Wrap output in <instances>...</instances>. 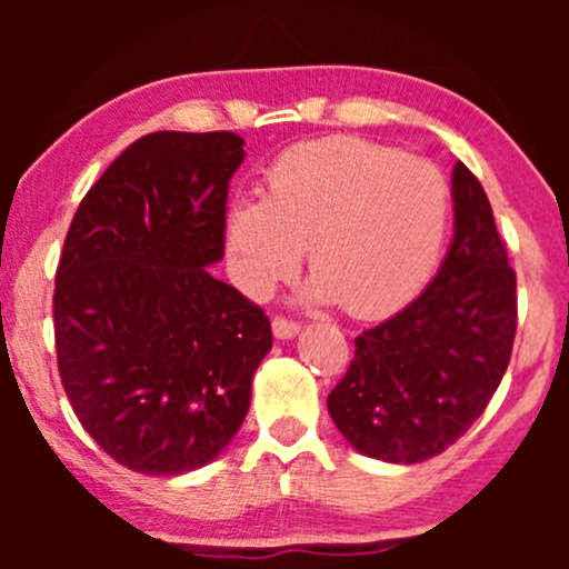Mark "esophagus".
<instances>
[{"label": "esophagus", "instance_id": "obj_1", "mask_svg": "<svg viewBox=\"0 0 569 569\" xmlns=\"http://www.w3.org/2000/svg\"><path fill=\"white\" fill-rule=\"evenodd\" d=\"M271 331H274V337H277L279 341H284V339L298 337L300 326L295 323V321H287V318H282V316H277L274 321H271Z\"/></svg>", "mask_w": 569, "mask_h": 569}]
</instances>
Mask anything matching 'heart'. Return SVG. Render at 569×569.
Here are the masks:
<instances>
[{"label": "heart", "instance_id": "heart-1", "mask_svg": "<svg viewBox=\"0 0 569 569\" xmlns=\"http://www.w3.org/2000/svg\"><path fill=\"white\" fill-rule=\"evenodd\" d=\"M448 222L450 186L430 160L360 137H323L279 154L261 199L232 201L224 243L248 298H267L306 246L316 271L306 298L376 318L422 290Z\"/></svg>", "mask_w": 569, "mask_h": 569}]
</instances>
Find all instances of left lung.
<instances>
[{
    "instance_id": "8db88e82",
    "label": "left lung",
    "mask_w": 569,
    "mask_h": 569,
    "mask_svg": "<svg viewBox=\"0 0 569 569\" xmlns=\"http://www.w3.org/2000/svg\"><path fill=\"white\" fill-rule=\"evenodd\" d=\"M453 240L417 300L355 339L329 393L349 446L386 463L440 456L481 417L516 339V271L477 176L456 162Z\"/></svg>"
}]
</instances>
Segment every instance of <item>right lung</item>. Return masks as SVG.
I'll return each mask as SVG.
<instances>
[{
    "mask_svg": "<svg viewBox=\"0 0 569 569\" xmlns=\"http://www.w3.org/2000/svg\"><path fill=\"white\" fill-rule=\"evenodd\" d=\"M230 131H154L84 193L57 269L59 376L92 440L137 473L212 463L271 349L261 308L209 274L224 256Z\"/></svg>",
    "mask_w": 569,
    "mask_h": 569,
    "instance_id": "right-lung-1",
    "label": "right lung"
}]
</instances>
